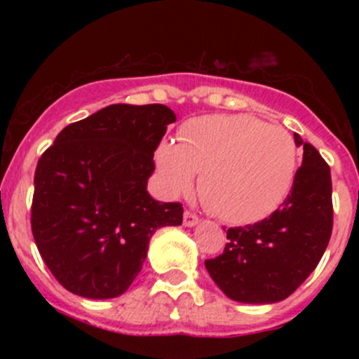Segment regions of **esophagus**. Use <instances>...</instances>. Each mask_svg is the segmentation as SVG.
Masks as SVG:
<instances>
[{"instance_id":"34e87169","label":"esophagus","mask_w":359,"mask_h":359,"mask_svg":"<svg viewBox=\"0 0 359 359\" xmlns=\"http://www.w3.org/2000/svg\"><path fill=\"white\" fill-rule=\"evenodd\" d=\"M197 222H199V217H197V214H194L192 211H189V209H185L184 226H187V228H192V226H196Z\"/></svg>"}]
</instances>
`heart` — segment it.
<instances>
[{"label": "heart", "instance_id": "obj_1", "mask_svg": "<svg viewBox=\"0 0 359 359\" xmlns=\"http://www.w3.org/2000/svg\"><path fill=\"white\" fill-rule=\"evenodd\" d=\"M156 165L172 194H185L199 177V196L219 219L246 224L263 219L285 199L294 182L297 150L280 126L248 114H209L163 142Z\"/></svg>", "mask_w": 359, "mask_h": 359}]
</instances>
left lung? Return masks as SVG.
Wrapping results in <instances>:
<instances>
[{"label": "left lung", "mask_w": 359, "mask_h": 359, "mask_svg": "<svg viewBox=\"0 0 359 359\" xmlns=\"http://www.w3.org/2000/svg\"><path fill=\"white\" fill-rule=\"evenodd\" d=\"M294 138L304 156L287 199L265 219L229 228L224 251L204 262L216 285L238 302L287 299L314 271L331 240V170L316 147L299 133Z\"/></svg>", "instance_id": "1"}]
</instances>
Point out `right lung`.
Here are the masks:
<instances>
[{
  "label": "right lung",
  "instance_id": "right-lung-1",
  "mask_svg": "<svg viewBox=\"0 0 359 359\" xmlns=\"http://www.w3.org/2000/svg\"><path fill=\"white\" fill-rule=\"evenodd\" d=\"M163 104H111L71 123L40 156L32 233L57 282L88 299L125 294L151 234L182 224L180 203L147 191L154 154L175 121Z\"/></svg>",
  "mask_w": 359,
  "mask_h": 359
}]
</instances>
